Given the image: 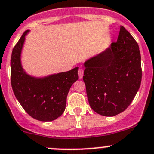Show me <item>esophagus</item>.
<instances>
[{"label":"esophagus","instance_id":"34e87169","mask_svg":"<svg viewBox=\"0 0 154 154\" xmlns=\"http://www.w3.org/2000/svg\"><path fill=\"white\" fill-rule=\"evenodd\" d=\"M78 74H79V79H82V77H83V75H84V71H83V69H79V71H78Z\"/></svg>","mask_w":154,"mask_h":154}]
</instances>
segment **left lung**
<instances>
[{"label":"left lung","mask_w":154,"mask_h":154,"mask_svg":"<svg viewBox=\"0 0 154 154\" xmlns=\"http://www.w3.org/2000/svg\"><path fill=\"white\" fill-rule=\"evenodd\" d=\"M83 80L91 109L112 117L130 105L141 85V54L138 43L123 26L118 40L85 63Z\"/></svg>","instance_id":"left-lung-1"}]
</instances>
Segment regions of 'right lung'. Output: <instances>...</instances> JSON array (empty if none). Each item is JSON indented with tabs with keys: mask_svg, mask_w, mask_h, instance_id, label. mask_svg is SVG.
<instances>
[{
	"mask_svg": "<svg viewBox=\"0 0 154 154\" xmlns=\"http://www.w3.org/2000/svg\"><path fill=\"white\" fill-rule=\"evenodd\" d=\"M28 31L22 34L12 52V88L18 101L30 116L40 121H54L64 112L69 89L79 79V67L39 79L27 75L21 64V52Z\"/></svg>",
	"mask_w": 154,
	"mask_h": 154,
	"instance_id": "add662e5",
	"label": "right lung"
}]
</instances>
